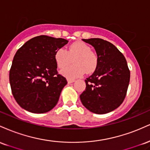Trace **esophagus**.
<instances>
[{
  "label": "esophagus",
  "mask_w": 150,
  "mask_h": 150,
  "mask_svg": "<svg viewBox=\"0 0 150 150\" xmlns=\"http://www.w3.org/2000/svg\"><path fill=\"white\" fill-rule=\"evenodd\" d=\"M75 81V80H74V79H68V83H73Z\"/></svg>",
  "instance_id": "1"
}]
</instances>
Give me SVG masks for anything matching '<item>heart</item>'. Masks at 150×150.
I'll list each match as a JSON object with an SVG mask.
<instances>
[{
	"instance_id": "b5f03b06",
	"label": "heart",
	"mask_w": 150,
	"mask_h": 150,
	"mask_svg": "<svg viewBox=\"0 0 150 150\" xmlns=\"http://www.w3.org/2000/svg\"><path fill=\"white\" fill-rule=\"evenodd\" d=\"M55 61L59 68H63L69 64L71 59L74 65L61 70V73L68 78H76L87 73H92L97 68L98 58L92 51L90 46L82 42H74L68 51L59 49L55 53Z\"/></svg>"
}]
</instances>
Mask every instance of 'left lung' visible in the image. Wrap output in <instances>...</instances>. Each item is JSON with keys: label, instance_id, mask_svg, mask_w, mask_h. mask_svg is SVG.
Instances as JSON below:
<instances>
[{"label": "left lung", "instance_id": "left-lung-1", "mask_svg": "<svg viewBox=\"0 0 150 150\" xmlns=\"http://www.w3.org/2000/svg\"><path fill=\"white\" fill-rule=\"evenodd\" d=\"M82 41L94 48L98 64L94 73L85 80L86 89L80 94V100L91 112L109 113L123 103L126 95L130 76L127 61L107 41L99 38Z\"/></svg>", "mask_w": 150, "mask_h": 150}]
</instances>
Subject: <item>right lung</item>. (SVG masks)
<instances>
[{
	"instance_id": "add662e5",
	"label": "right lung",
	"mask_w": 150,
	"mask_h": 150,
	"mask_svg": "<svg viewBox=\"0 0 150 150\" xmlns=\"http://www.w3.org/2000/svg\"><path fill=\"white\" fill-rule=\"evenodd\" d=\"M68 43L62 38L38 36L27 41L15 53L10 84L15 99L26 111L46 113L57 104L67 80L58 73L54 56Z\"/></svg>"
}]
</instances>
